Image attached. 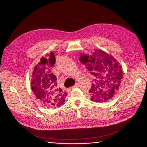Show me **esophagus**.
I'll return each instance as SVG.
<instances>
[{"instance_id":"34e87169","label":"esophagus","mask_w":147,"mask_h":147,"mask_svg":"<svg viewBox=\"0 0 147 147\" xmlns=\"http://www.w3.org/2000/svg\"><path fill=\"white\" fill-rule=\"evenodd\" d=\"M78 86H79V84H78V83H76L75 85H74V86L71 87V89H73V88H76V87H78Z\"/></svg>"}]
</instances>
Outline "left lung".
I'll return each mask as SVG.
<instances>
[{
    "mask_svg": "<svg viewBox=\"0 0 147 147\" xmlns=\"http://www.w3.org/2000/svg\"><path fill=\"white\" fill-rule=\"evenodd\" d=\"M80 61L94 76V83L89 91L92 100L107 101L119 88L123 78L121 65L113 56L102 50H95L90 55L80 54Z\"/></svg>",
    "mask_w": 147,
    "mask_h": 147,
    "instance_id": "8db88e82",
    "label": "left lung"
}]
</instances>
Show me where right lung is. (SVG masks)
<instances>
[{"label":"right lung","mask_w":147,"mask_h":147,"mask_svg":"<svg viewBox=\"0 0 147 147\" xmlns=\"http://www.w3.org/2000/svg\"><path fill=\"white\" fill-rule=\"evenodd\" d=\"M55 62V55L51 52L40 59L32 76V92L38 100L47 107H59L63 104L67 95L57 86L56 76L51 71Z\"/></svg>","instance_id":"obj_1"}]
</instances>
